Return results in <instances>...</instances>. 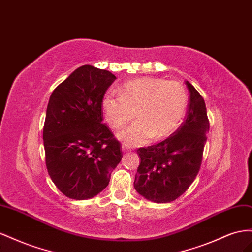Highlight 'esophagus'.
I'll list each match as a JSON object with an SVG mask.
<instances>
[{
	"instance_id": "esophagus-1",
	"label": "esophagus",
	"mask_w": 252,
	"mask_h": 252,
	"mask_svg": "<svg viewBox=\"0 0 252 252\" xmlns=\"http://www.w3.org/2000/svg\"><path fill=\"white\" fill-rule=\"evenodd\" d=\"M122 152H125V153H127L128 152V151H130V149H128V148H126V147H125V146H122Z\"/></svg>"
}]
</instances>
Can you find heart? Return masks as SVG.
<instances>
[{
    "mask_svg": "<svg viewBox=\"0 0 252 252\" xmlns=\"http://www.w3.org/2000/svg\"><path fill=\"white\" fill-rule=\"evenodd\" d=\"M101 105L113 128L122 127L135 115L138 117L118 134L124 145L138 147L153 137L166 138L177 130L188 109V94L176 81L142 77L126 82L120 94L106 92Z\"/></svg>",
    "mask_w": 252,
    "mask_h": 252,
    "instance_id": "b5f03b06",
    "label": "heart"
}]
</instances>
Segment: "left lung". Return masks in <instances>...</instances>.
<instances>
[{
	"label": "left lung",
	"instance_id": "1",
	"mask_svg": "<svg viewBox=\"0 0 252 252\" xmlns=\"http://www.w3.org/2000/svg\"><path fill=\"white\" fill-rule=\"evenodd\" d=\"M190 92L187 117L173 135L148 148H140V164L134 188L141 196L157 204L173 202L195 179L203 160L209 132L206 104L195 88L186 81Z\"/></svg>",
	"mask_w": 252,
	"mask_h": 252
}]
</instances>
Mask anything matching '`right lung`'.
I'll list each match as a JSON object with an SVG mask.
<instances>
[{
    "mask_svg": "<svg viewBox=\"0 0 252 252\" xmlns=\"http://www.w3.org/2000/svg\"><path fill=\"white\" fill-rule=\"evenodd\" d=\"M115 79L109 70L83 65L50 95L43 127L46 168L69 198L96 196L122 158L120 142L102 124V97Z\"/></svg>",
    "mask_w": 252,
    "mask_h": 252,
    "instance_id": "1",
    "label": "right lung"
}]
</instances>
